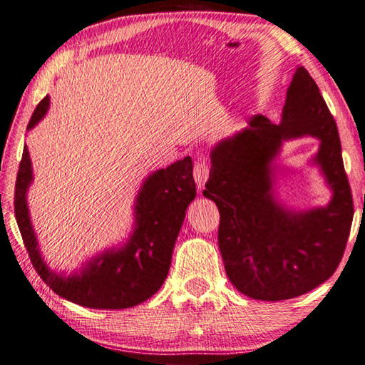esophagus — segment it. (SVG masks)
<instances>
[{
    "instance_id": "obj_1",
    "label": "esophagus",
    "mask_w": 365,
    "mask_h": 365,
    "mask_svg": "<svg viewBox=\"0 0 365 365\" xmlns=\"http://www.w3.org/2000/svg\"><path fill=\"white\" fill-rule=\"evenodd\" d=\"M208 175H210L208 163L205 162V160H197L194 165V178H195L197 186H199L200 189H203V186H205Z\"/></svg>"
}]
</instances>
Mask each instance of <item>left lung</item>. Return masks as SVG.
Instances as JSON below:
<instances>
[{
	"label": "left lung",
	"instance_id": "1",
	"mask_svg": "<svg viewBox=\"0 0 365 365\" xmlns=\"http://www.w3.org/2000/svg\"><path fill=\"white\" fill-rule=\"evenodd\" d=\"M322 139L315 159L334 197L325 209L293 214L272 195L270 160L284 138ZM203 195L220 210L218 245L227 277L244 295L280 302L334 276L354 216L334 115L304 67H298L280 125L255 115L250 126L215 147Z\"/></svg>",
	"mask_w": 365,
	"mask_h": 365
}]
</instances>
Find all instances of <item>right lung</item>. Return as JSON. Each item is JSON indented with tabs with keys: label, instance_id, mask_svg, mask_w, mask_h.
Instances as JSON below:
<instances>
[{
	"label": "right lung",
	"instance_id": "right-lung-1",
	"mask_svg": "<svg viewBox=\"0 0 365 365\" xmlns=\"http://www.w3.org/2000/svg\"><path fill=\"white\" fill-rule=\"evenodd\" d=\"M46 96L31 113L29 130L48 112ZM31 182L29 149L19 163L14 213L24 245L38 276L57 295L93 309H125L145 302L168 276L173 247L190 202L195 199L192 158L186 157L145 179L136 200V229L120 250L102 253L73 276H61L44 264L36 247L25 202Z\"/></svg>",
	"mask_w": 365,
	"mask_h": 365
}]
</instances>
